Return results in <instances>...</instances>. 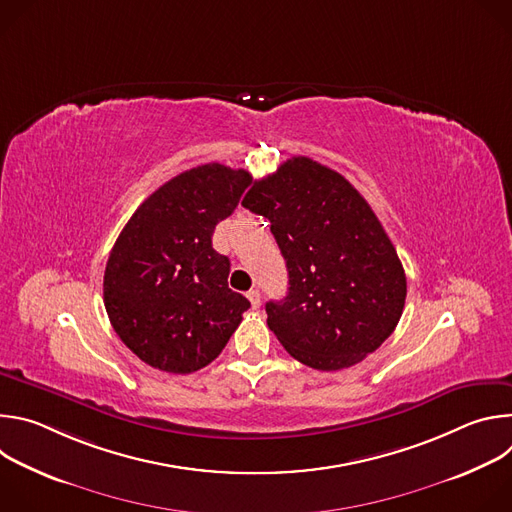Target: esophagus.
Returning <instances> with one entry per match:
<instances>
[{
  "mask_svg": "<svg viewBox=\"0 0 512 512\" xmlns=\"http://www.w3.org/2000/svg\"><path fill=\"white\" fill-rule=\"evenodd\" d=\"M247 298H249V302H251V306H253L255 310L261 306V294H259V289H249V291H247Z\"/></svg>",
  "mask_w": 512,
  "mask_h": 512,
  "instance_id": "obj_1",
  "label": "esophagus"
}]
</instances>
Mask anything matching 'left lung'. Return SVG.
Segmentation results:
<instances>
[{"mask_svg": "<svg viewBox=\"0 0 512 512\" xmlns=\"http://www.w3.org/2000/svg\"><path fill=\"white\" fill-rule=\"evenodd\" d=\"M243 206L265 216L287 265L267 326L316 371H342L375 352L403 314L407 279L377 214L338 172L304 156L255 180Z\"/></svg>", "mask_w": 512, "mask_h": 512, "instance_id": "1", "label": "left lung"}]
</instances>
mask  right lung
Returning <instances> with one entry per match:
<instances>
[{
  "label": "right lung",
  "mask_w": 512,
  "mask_h": 512,
  "mask_svg": "<svg viewBox=\"0 0 512 512\" xmlns=\"http://www.w3.org/2000/svg\"><path fill=\"white\" fill-rule=\"evenodd\" d=\"M251 184L247 170L204 164L160 186L123 227L103 279L113 330L150 367L188 375L212 362L249 310L229 287L214 227Z\"/></svg>",
  "instance_id": "obj_1"
}]
</instances>
